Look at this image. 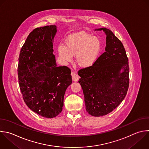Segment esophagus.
Listing matches in <instances>:
<instances>
[{"mask_svg":"<svg viewBox=\"0 0 149 149\" xmlns=\"http://www.w3.org/2000/svg\"><path fill=\"white\" fill-rule=\"evenodd\" d=\"M71 75H72V79H73V81H77L79 79V76L76 74L74 72H72L71 73Z\"/></svg>","mask_w":149,"mask_h":149,"instance_id":"1","label":"esophagus"}]
</instances>
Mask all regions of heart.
Listing matches in <instances>:
<instances>
[{
    "instance_id": "1",
    "label": "heart",
    "mask_w": 149,
    "mask_h": 149,
    "mask_svg": "<svg viewBox=\"0 0 149 149\" xmlns=\"http://www.w3.org/2000/svg\"><path fill=\"white\" fill-rule=\"evenodd\" d=\"M102 48L100 39L90 34L79 33L70 36L65 41V46L58 47L61 59L69 63L75 56L76 63L81 68H88L96 62Z\"/></svg>"
}]
</instances>
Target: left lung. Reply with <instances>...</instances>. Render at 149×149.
Here are the masks:
<instances>
[{
    "instance_id": "obj_1",
    "label": "left lung",
    "mask_w": 149,
    "mask_h": 149,
    "mask_svg": "<svg viewBox=\"0 0 149 149\" xmlns=\"http://www.w3.org/2000/svg\"><path fill=\"white\" fill-rule=\"evenodd\" d=\"M95 30H103L107 36L105 51L93 66L81 69L77 73L86 111L98 117L112 112L123 100L129 88V67L121 41L109 29Z\"/></svg>"
}]
</instances>
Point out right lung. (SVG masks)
<instances>
[{"label":"right lung","mask_w":149,"mask_h":149,"mask_svg":"<svg viewBox=\"0 0 149 149\" xmlns=\"http://www.w3.org/2000/svg\"><path fill=\"white\" fill-rule=\"evenodd\" d=\"M56 31L54 25L33 30L19 58L18 78L23 100L30 109L48 118L61 112L66 90L72 83L70 69L56 64L53 42Z\"/></svg>","instance_id":"add662e5"}]
</instances>
